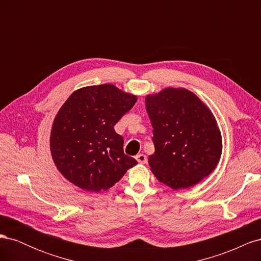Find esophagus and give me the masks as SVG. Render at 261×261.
<instances>
[{
    "mask_svg": "<svg viewBox=\"0 0 261 261\" xmlns=\"http://www.w3.org/2000/svg\"><path fill=\"white\" fill-rule=\"evenodd\" d=\"M136 160L139 162V163H147V156L144 154V153H139L136 155Z\"/></svg>",
    "mask_w": 261,
    "mask_h": 261,
    "instance_id": "34e87169",
    "label": "esophagus"
}]
</instances>
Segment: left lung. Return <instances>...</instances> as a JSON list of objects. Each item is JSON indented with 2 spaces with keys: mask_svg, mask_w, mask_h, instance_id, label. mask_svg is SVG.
Returning <instances> with one entry per match:
<instances>
[{
  "mask_svg": "<svg viewBox=\"0 0 261 261\" xmlns=\"http://www.w3.org/2000/svg\"><path fill=\"white\" fill-rule=\"evenodd\" d=\"M153 127L154 153L149 167L173 189L192 187L217 168L222 138L215 116L195 93L167 88L146 97Z\"/></svg>",
  "mask_w": 261,
  "mask_h": 261,
  "instance_id": "obj_1",
  "label": "left lung"
}]
</instances>
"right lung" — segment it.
Wrapping results in <instances>:
<instances>
[{
  "label": "right lung",
  "instance_id": "1",
  "mask_svg": "<svg viewBox=\"0 0 261 261\" xmlns=\"http://www.w3.org/2000/svg\"><path fill=\"white\" fill-rule=\"evenodd\" d=\"M137 97L105 84L70 94L54 118L50 136L53 161L62 175L88 192L107 191L137 164L124 153L114 125Z\"/></svg>",
  "mask_w": 261,
  "mask_h": 261
}]
</instances>
